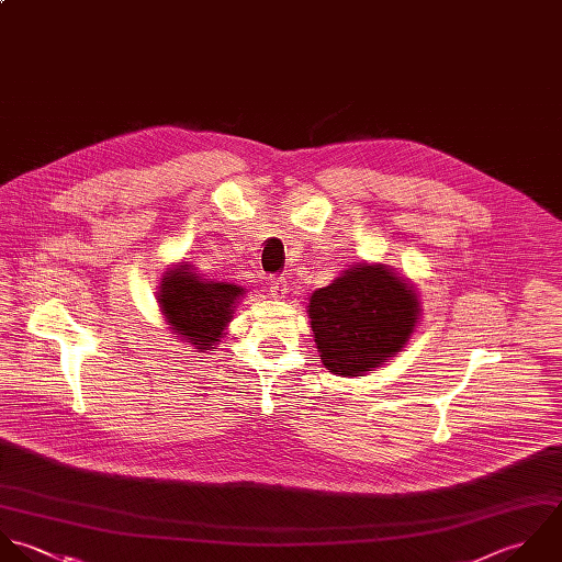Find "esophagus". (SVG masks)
I'll return each instance as SVG.
<instances>
[{"instance_id": "obj_1", "label": "esophagus", "mask_w": 562, "mask_h": 562, "mask_svg": "<svg viewBox=\"0 0 562 562\" xmlns=\"http://www.w3.org/2000/svg\"><path fill=\"white\" fill-rule=\"evenodd\" d=\"M269 282H271V284H269V291H271L273 297H284V295H286L289 289H286V278H284V276H271Z\"/></svg>"}]
</instances>
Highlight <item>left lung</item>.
Here are the masks:
<instances>
[{
	"label": "left lung",
	"mask_w": 562,
	"mask_h": 562,
	"mask_svg": "<svg viewBox=\"0 0 562 562\" xmlns=\"http://www.w3.org/2000/svg\"><path fill=\"white\" fill-rule=\"evenodd\" d=\"M322 363L341 376H361L396 355L414 333L418 297L381 265H357L308 302Z\"/></svg>",
	"instance_id": "8db88e82"
}]
</instances>
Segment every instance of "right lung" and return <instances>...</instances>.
<instances>
[{
	"instance_id": "obj_1",
	"label": "right lung",
	"mask_w": 562,
	"mask_h": 562,
	"mask_svg": "<svg viewBox=\"0 0 562 562\" xmlns=\"http://www.w3.org/2000/svg\"><path fill=\"white\" fill-rule=\"evenodd\" d=\"M240 295V286L205 282L188 265H181L164 276L159 304L177 335L196 346V350H210L232 319L234 304Z\"/></svg>"
}]
</instances>
